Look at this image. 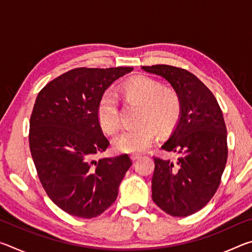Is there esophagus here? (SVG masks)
I'll list each match as a JSON object with an SVG mask.
<instances>
[{
  "label": "esophagus",
  "mask_w": 252,
  "mask_h": 252,
  "mask_svg": "<svg viewBox=\"0 0 252 252\" xmlns=\"http://www.w3.org/2000/svg\"><path fill=\"white\" fill-rule=\"evenodd\" d=\"M140 158H141V155H138V153H132V155H131V160L132 161L139 160Z\"/></svg>",
  "instance_id": "1"
}]
</instances>
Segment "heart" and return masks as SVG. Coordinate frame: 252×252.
Wrapping results in <instances>:
<instances>
[{
    "label": "heart",
    "instance_id": "1",
    "mask_svg": "<svg viewBox=\"0 0 252 252\" xmlns=\"http://www.w3.org/2000/svg\"><path fill=\"white\" fill-rule=\"evenodd\" d=\"M126 100L140 103L135 121L138 125L122 129L114 136L113 143L119 151L126 153L142 152L151 146L157 129L167 132L176 125L181 112V102L177 93L163 90V85L148 76H135L122 85ZM96 117L102 130L113 133L120 125L119 99L112 90L105 91L100 97Z\"/></svg>",
    "mask_w": 252,
    "mask_h": 252
}]
</instances>
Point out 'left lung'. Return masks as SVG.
Masks as SVG:
<instances>
[{"instance_id": "obj_1", "label": "left lung", "mask_w": 252, "mask_h": 252, "mask_svg": "<svg viewBox=\"0 0 252 252\" xmlns=\"http://www.w3.org/2000/svg\"><path fill=\"white\" fill-rule=\"evenodd\" d=\"M171 84L181 102L177 125L162 149L178 159L155 158L152 199L165 213L187 217L210 201L227 163V127L212 92L194 74L180 67L142 66Z\"/></svg>"}]
</instances>
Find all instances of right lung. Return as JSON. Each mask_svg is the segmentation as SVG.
I'll return each mask as SVG.
<instances>
[{"instance_id": "1", "label": "right lung", "mask_w": 252, "mask_h": 252, "mask_svg": "<svg viewBox=\"0 0 252 252\" xmlns=\"http://www.w3.org/2000/svg\"><path fill=\"white\" fill-rule=\"evenodd\" d=\"M133 67H78L42 89L30 120V150L50 199L69 215L94 218L118 197L132 165L127 155L94 157L109 140L97 121L100 97Z\"/></svg>"}]
</instances>
